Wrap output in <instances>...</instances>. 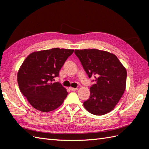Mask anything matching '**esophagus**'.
Returning <instances> with one entry per match:
<instances>
[{
  "mask_svg": "<svg viewBox=\"0 0 149 149\" xmlns=\"http://www.w3.org/2000/svg\"><path fill=\"white\" fill-rule=\"evenodd\" d=\"M70 90L72 91H77L78 89L77 88H74V87H70Z\"/></svg>",
  "mask_w": 149,
  "mask_h": 149,
  "instance_id": "1",
  "label": "esophagus"
}]
</instances>
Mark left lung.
Wrapping results in <instances>:
<instances>
[{"label":"left lung","instance_id":"left-lung-1","mask_svg":"<svg viewBox=\"0 0 149 149\" xmlns=\"http://www.w3.org/2000/svg\"><path fill=\"white\" fill-rule=\"evenodd\" d=\"M89 77L96 84L90 87V97L84 102L85 108L94 115H103L115 107L123 96L127 70L112 53L97 49H75Z\"/></svg>","mask_w":149,"mask_h":149}]
</instances>
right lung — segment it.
I'll return each instance as SVG.
<instances>
[{
    "label": "right lung",
    "instance_id": "obj_1",
    "mask_svg": "<svg viewBox=\"0 0 149 149\" xmlns=\"http://www.w3.org/2000/svg\"><path fill=\"white\" fill-rule=\"evenodd\" d=\"M74 49L53 48L31 53L22 63L17 74L21 93L33 108L42 112L53 111L67 96L60 82H53Z\"/></svg>",
    "mask_w": 149,
    "mask_h": 149
}]
</instances>
